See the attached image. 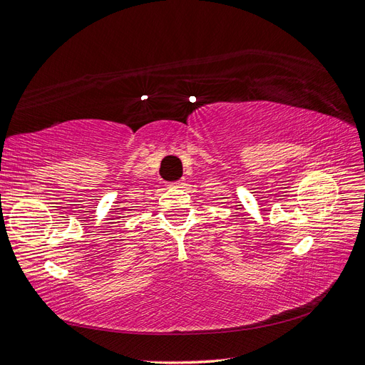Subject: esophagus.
Here are the masks:
<instances>
[{"instance_id":"obj_1","label":"esophagus","mask_w":365,"mask_h":365,"mask_svg":"<svg viewBox=\"0 0 365 365\" xmlns=\"http://www.w3.org/2000/svg\"><path fill=\"white\" fill-rule=\"evenodd\" d=\"M170 186H173V188H183L185 183H183L182 180H179V182H174V183H171Z\"/></svg>"}]
</instances>
